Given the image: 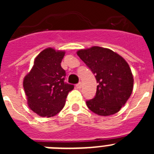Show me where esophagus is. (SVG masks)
Instances as JSON below:
<instances>
[{
    "label": "esophagus",
    "mask_w": 154,
    "mask_h": 154,
    "mask_svg": "<svg viewBox=\"0 0 154 154\" xmlns=\"http://www.w3.org/2000/svg\"><path fill=\"white\" fill-rule=\"evenodd\" d=\"M76 88H77V89H81V88H82V83H81V82H79L78 84H76Z\"/></svg>",
    "instance_id": "esophagus-1"
}]
</instances>
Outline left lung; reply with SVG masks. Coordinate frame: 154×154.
Instances as JSON below:
<instances>
[{
  "label": "left lung",
  "mask_w": 154,
  "mask_h": 154,
  "mask_svg": "<svg viewBox=\"0 0 154 154\" xmlns=\"http://www.w3.org/2000/svg\"><path fill=\"white\" fill-rule=\"evenodd\" d=\"M77 55L98 82L95 97L86 101L88 108L105 116L119 112L133 92V77L127 62L112 50L98 46L79 50Z\"/></svg>",
  "instance_id": "8db88e82"
}]
</instances>
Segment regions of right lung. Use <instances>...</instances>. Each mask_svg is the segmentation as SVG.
<instances>
[{"label":"right lung","instance_id":"right-lung-1","mask_svg":"<svg viewBox=\"0 0 154 154\" xmlns=\"http://www.w3.org/2000/svg\"><path fill=\"white\" fill-rule=\"evenodd\" d=\"M65 51L48 48L35 58L23 86L28 106L43 117L54 116L63 109L74 85L65 82V71L61 66Z\"/></svg>","mask_w":154,"mask_h":154}]
</instances>
